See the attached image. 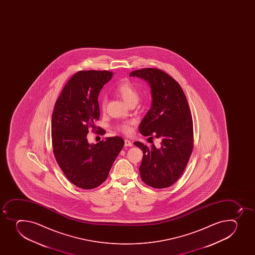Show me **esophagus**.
Returning <instances> with one entry per match:
<instances>
[{"label":"esophagus","mask_w":255,"mask_h":255,"mask_svg":"<svg viewBox=\"0 0 255 255\" xmlns=\"http://www.w3.org/2000/svg\"><path fill=\"white\" fill-rule=\"evenodd\" d=\"M133 145V144H132V142L130 141V140H129V139H126L125 140V146H132Z\"/></svg>","instance_id":"esophagus-1"}]
</instances>
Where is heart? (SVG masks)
<instances>
[{"label": "heart", "instance_id": "1", "mask_svg": "<svg viewBox=\"0 0 255 255\" xmlns=\"http://www.w3.org/2000/svg\"><path fill=\"white\" fill-rule=\"evenodd\" d=\"M116 92L120 95L121 98L123 99L126 103L128 104L129 106L132 104L136 103L139 100V94L136 86L134 84L131 83L130 81H125L119 84L116 87ZM107 99L106 96H103L101 99V107L102 110L106 108ZM133 122H126V123L121 124L117 126V129L120 131L123 132L124 134H129L131 131V125Z\"/></svg>", "mask_w": 255, "mask_h": 255}]
</instances>
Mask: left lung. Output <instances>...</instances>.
Listing matches in <instances>:
<instances>
[{
    "mask_svg": "<svg viewBox=\"0 0 255 255\" xmlns=\"http://www.w3.org/2000/svg\"><path fill=\"white\" fill-rule=\"evenodd\" d=\"M129 76L144 79L151 90V108L140 122V134H154L161 139L160 148L134 142L143 151L140 177L154 189L171 186L183 174L194 148L193 121L186 96L179 84L159 69L137 70Z\"/></svg>",
    "mask_w": 255,
    "mask_h": 255,
    "instance_id": "8db88e82",
    "label": "left lung"
}]
</instances>
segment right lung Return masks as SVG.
Instances as JSON below:
<instances>
[{
	"label": "right lung",
	"mask_w": 255,
	"mask_h": 255,
	"mask_svg": "<svg viewBox=\"0 0 255 255\" xmlns=\"http://www.w3.org/2000/svg\"><path fill=\"white\" fill-rule=\"evenodd\" d=\"M113 73L107 71H82L66 83L57 99L51 117L53 153L67 179L84 189L103 183L125 141L108 137L89 144V128L100 118L98 96ZM100 134H105L103 129Z\"/></svg>",
	"instance_id": "obj_1"
}]
</instances>
